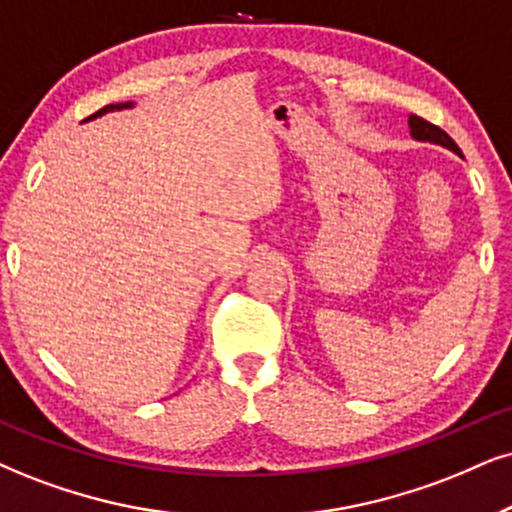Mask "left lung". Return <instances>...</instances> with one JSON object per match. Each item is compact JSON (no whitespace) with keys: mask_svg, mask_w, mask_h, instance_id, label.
<instances>
[{"mask_svg":"<svg viewBox=\"0 0 512 512\" xmlns=\"http://www.w3.org/2000/svg\"><path fill=\"white\" fill-rule=\"evenodd\" d=\"M408 125H410V135H413L415 140L441 144V147H446V149H451V151H456V154H460L458 144L453 142L451 137L439 128V125L425 121V118H420V116H410L408 118Z\"/></svg>","mask_w":512,"mask_h":512,"instance_id":"8db88e82","label":"left lung"}]
</instances>
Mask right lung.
Returning a JSON list of instances; mask_svg holds the SVG:
<instances>
[{
	"mask_svg": "<svg viewBox=\"0 0 512 512\" xmlns=\"http://www.w3.org/2000/svg\"><path fill=\"white\" fill-rule=\"evenodd\" d=\"M128 106H132V104H130V102H128V104H109V106H104V109H99L97 113H92L90 118L104 116V113H109V111H121V109H128ZM90 118H87V121H90Z\"/></svg>",
	"mask_w": 512,
	"mask_h": 512,
	"instance_id": "1",
	"label": "right lung"
}]
</instances>
